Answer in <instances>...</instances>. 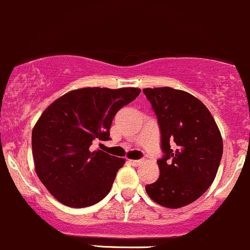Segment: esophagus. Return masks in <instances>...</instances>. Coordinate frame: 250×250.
<instances>
[{"label":"esophagus","instance_id":"34e87169","mask_svg":"<svg viewBox=\"0 0 250 250\" xmlns=\"http://www.w3.org/2000/svg\"><path fill=\"white\" fill-rule=\"evenodd\" d=\"M128 163L132 165V166H138V165L142 163V160H128Z\"/></svg>","mask_w":250,"mask_h":250}]
</instances>
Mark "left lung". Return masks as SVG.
Returning a JSON list of instances; mask_svg holds the SVG:
<instances>
[{
	"label": "left lung",
	"instance_id": "1",
	"mask_svg": "<svg viewBox=\"0 0 250 250\" xmlns=\"http://www.w3.org/2000/svg\"><path fill=\"white\" fill-rule=\"evenodd\" d=\"M161 132L160 177L146 187L148 196L167 208L196 201L210 187L223 155V138L208 108L189 92L146 87Z\"/></svg>",
	"mask_w": 250,
	"mask_h": 250
}]
</instances>
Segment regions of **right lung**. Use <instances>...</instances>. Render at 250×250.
Returning a JSON list of instances; mask_svg holds the SVG:
<instances>
[{
	"label": "right lung",
	"instance_id": "add662e5",
	"mask_svg": "<svg viewBox=\"0 0 250 250\" xmlns=\"http://www.w3.org/2000/svg\"><path fill=\"white\" fill-rule=\"evenodd\" d=\"M137 87H83L53 102L32 130L36 173L65 206L83 208L107 196L124 159L90 150L92 141L109 140L112 120L140 95Z\"/></svg>",
	"mask_w": 250,
	"mask_h": 250
}]
</instances>
